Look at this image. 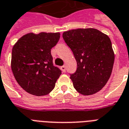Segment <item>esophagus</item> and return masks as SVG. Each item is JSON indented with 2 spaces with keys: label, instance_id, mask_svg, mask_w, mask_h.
Returning <instances> with one entry per match:
<instances>
[{
  "label": "esophagus",
  "instance_id": "34e87169",
  "mask_svg": "<svg viewBox=\"0 0 129 129\" xmlns=\"http://www.w3.org/2000/svg\"><path fill=\"white\" fill-rule=\"evenodd\" d=\"M61 70L63 72H66V66H63L61 67Z\"/></svg>",
  "mask_w": 129,
  "mask_h": 129
}]
</instances>
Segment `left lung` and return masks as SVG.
<instances>
[{"label":"left lung","mask_w":129,"mask_h":129,"mask_svg":"<svg viewBox=\"0 0 129 129\" xmlns=\"http://www.w3.org/2000/svg\"><path fill=\"white\" fill-rule=\"evenodd\" d=\"M77 62L70 78L76 90L88 96L100 91L109 80L114 61L108 35L93 28L72 29L63 33Z\"/></svg>","instance_id":"left-lung-1"}]
</instances>
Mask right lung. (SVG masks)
<instances>
[{
	"label": "right lung",
	"instance_id": "right-lung-1",
	"mask_svg": "<svg viewBox=\"0 0 129 129\" xmlns=\"http://www.w3.org/2000/svg\"><path fill=\"white\" fill-rule=\"evenodd\" d=\"M59 37V33H27L13 46V75L21 88L29 94L45 96L54 88L61 71L53 64L51 49Z\"/></svg>",
	"mask_w": 129,
	"mask_h": 129
}]
</instances>
